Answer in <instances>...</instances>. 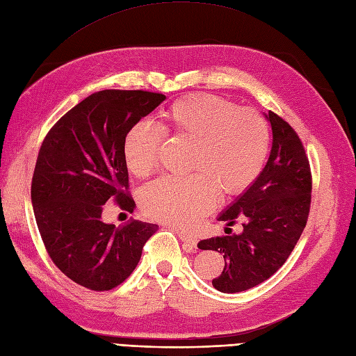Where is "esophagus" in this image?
Listing matches in <instances>:
<instances>
[{
    "mask_svg": "<svg viewBox=\"0 0 356 356\" xmlns=\"http://www.w3.org/2000/svg\"><path fill=\"white\" fill-rule=\"evenodd\" d=\"M177 235H179V238H180V241H181V243H183V245H185V247H188V248H195V247H197V244H198V239L197 238H195V236H191V235H186V234H183L181 231H179V229H177Z\"/></svg>",
    "mask_w": 356,
    "mask_h": 356,
    "instance_id": "obj_1",
    "label": "esophagus"
}]
</instances>
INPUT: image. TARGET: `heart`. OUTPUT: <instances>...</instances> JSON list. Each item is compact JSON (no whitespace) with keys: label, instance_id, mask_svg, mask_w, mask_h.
Returning <instances> with one entry per match:
<instances>
[{"label":"heart","instance_id":"b5f03b06","mask_svg":"<svg viewBox=\"0 0 356 356\" xmlns=\"http://www.w3.org/2000/svg\"><path fill=\"white\" fill-rule=\"evenodd\" d=\"M164 127L180 139L192 140L186 177H159L140 192L143 211L159 222L191 227L211 213L220 188L243 191L265 167L270 145L268 121L250 108L210 96L181 99L165 112ZM161 133L147 121L125 134L124 158L131 175L145 177L158 164Z\"/></svg>","mask_w":356,"mask_h":356}]
</instances>
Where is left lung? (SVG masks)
<instances>
[{"mask_svg": "<svg viewBox=\"0 0 356 356\" xmlns=\"http://www.w3.org/2000/svg\"><path fill=\"white\" fill-rule=\"evenodd\" d=\"M263 115L272 127L268 163L217 217L226 226L243 220V231L198 243L201 250L223 254V272L213 280L222 293L244 291L270 278L291 254L311 207V168L299 136L277 113Z\"/></svg>", "mask_w": 356, "mask_h": 356, "instance_id": "8db88e82", "label": "left lung"}]
</instances>
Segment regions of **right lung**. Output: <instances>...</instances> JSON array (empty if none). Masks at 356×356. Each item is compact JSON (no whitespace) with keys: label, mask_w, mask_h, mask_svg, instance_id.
I'll list each match as a JSON object with an SVG mask.
<instances>
[{"label":"right lung","mask_w":356,"mask_h":356,"mask_svg":"<svg viewBox=\"0 0 356 356\" xmlns=\"http://www.w3.org/2000/svg\"><path fill=\"white\" fill-rule=\"evenodd\" d=\"M164 95L103 90L78 103L45 136L33 171L31 201L38 231L54 265L95 291L127 280L158 225L131 219L103 222L111 198L131 210L124 139Z\"/></svg>","instance_id":"obj_1"}]
</instances>
